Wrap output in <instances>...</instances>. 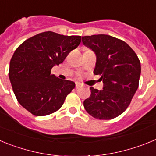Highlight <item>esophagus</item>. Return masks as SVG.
Returning a JSON list of instances; mask_svg holds the SVG:
<instances>
[{
    "instance_id": "esophagus-1",
    "label": "esophagus",
    "mask_w": 156,
    "mask_h": 156,
    "mask_svg": "<svg viewBox=\"0 0 156 156\" xmlns=\"http://www.w3.org/2000/svg\"><path fill=\"white\" fill-rule=\"evenodd\" d=\"M80 87V83H76V89H79Z\"/></svg>"
}]
</instances>
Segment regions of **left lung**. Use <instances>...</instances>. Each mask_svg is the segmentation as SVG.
Masks as SVG:
<instances>
[{
  "label": "left lung",
  "mask_w": 156,
  "mask_h": 156,
  "mask_svg": "<svg viewBox=\"0 0 156 156\" xmlns=\"http://www.w3.org/2000/svg\"><path fill=\"white\" fill-rule=\"evenodd\" d=\"M82 41L96 55L94 73L104 83L101 90L90 87L84 108L96 119H114L127 108L138 88L140 60L126 42L112 36H85Z\"/></svg>",
  "instance_id": "1"
}]
</instances>
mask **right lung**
I'll list each match as a JSON object with an SVG mask.
<instances>
[{"label":"right lung","instance_id":"right-lung-1","mask_svg":"<svg viewBox=\"0 0 156 156\" xmlns=\"http://www.w3.org/2000/svg\"><path fill=\"white\" fill-rule=\"evenodd\" d=\"M80 36H64L51 31L30 37L17 48L9 66V79L18 101L37 116L50 115L62 106L75 83L51 74L79 46Z\"/></svg>","mask_w":156,"mask_h":156}]
</instances>
